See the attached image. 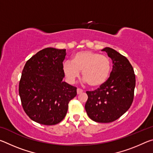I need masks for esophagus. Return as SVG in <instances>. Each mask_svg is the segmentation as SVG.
I'll return each mask as SVG.
<instances>
[{
  "label": "esophagus",
  "mask_w": 153,
  "mask_h": 153,
  "mask_svg": "<svg viewBox=\"0 0 153 153\" xmlns=\"http://www.w3.org/2000/svg\"><path fill=\"white\" fill-rule=\"evenodd\" d=\"M82 92H83V90L80 89V88H77V94H82Z\"/></svg>",
  "instance_id": "34e87169"
}]
</instances>
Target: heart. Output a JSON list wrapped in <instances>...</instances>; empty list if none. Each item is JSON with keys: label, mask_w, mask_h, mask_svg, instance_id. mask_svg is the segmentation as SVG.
I'll return each instance as SVG.
<instances>
[{"label": "heart", "mask_w": 153, "mask_h": 153, "mask_svg": "<svg viewBox=\"0 0 153 153\" xmlns=\"http://www.w3.org/2000/svg\"><path fill=\"white\" fill-rule=\"evenodd\" d=\"M111 68L112 64L108 56L90 51L77 52L72 61H67L63 64L64 74L69 82H74L82 71L83 78L93 88L102 86L107 81Z\"/></svg>", "instance_id": "obj_1"}]
</instances>
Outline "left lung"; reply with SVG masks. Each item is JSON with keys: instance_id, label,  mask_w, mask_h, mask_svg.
I'll return each mask as SVG.
<instances>
[{"instance_id": "left-lung-1", "label": "left lung", "mask_w": 153, "mask_h": 153, "mask_svg": "<svg viewBox=\"0 0 153 153\" xmlns=\"http://www.w3.org/2000/svg\"><path fill=\"white\" fill-rule=\"evenodd\" d=\"M112 59L110 76L102 86L94 91H87L85 109L92 120L110 123L117 120L132 104L136 86L133 67L126 56L114 49H102Z\"/></svg>"}]
</instances>
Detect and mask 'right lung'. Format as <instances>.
Listing matches in <instances>:
<instances>
[{"instance_id": "right-lung-1", "label": "right lung", "mask_w": 153, "mask_h": 153, "mask_svg": "<svg viewBox=\"0 0 153 153\" xmlns=\"http://www.w3.org/2000/svg\"><path fill=\"white\" fill-rule=\"evenodd\" d=\"M65 49L46 48L27 60L22 71L19 94L31 120L42 125L57 124L65 117L77 88L63 79Z\"/></svg>"}]
</instances>
